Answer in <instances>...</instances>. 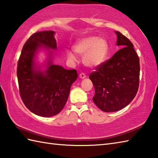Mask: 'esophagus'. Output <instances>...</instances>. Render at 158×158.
I'll list each match as a JSON object with an SVG mask.
<instances>
[{"label": "esophagus", "mask_w": 158, "mask_h": 158, "mask_svg": "<svg viewBox=\"0 0 158 158\" xmlns=\"http://www.w3.org/2000/svg\"><path fill=\"white\" fill-rule=\"evenodd\" d=\"M79 77H80V78H81V79H84V78H85V77H86V75H85L84 73H81L79 74Z\"/></svg>", "instance_id": "obj_1"}]
</instances>
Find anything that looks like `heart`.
<instances>
[{
  "label": "heart",
  "instance_id": "obj_1",
  "mask_svg": "<svg viewBox=\"0 0 158 158\" xmlns=\"http://www.w3.org/2000/svg\"><path fill=\"white\" fill-rule=\"evenodd\" d=\"M73 49L77 55L83 56L84 64L90 68H95L105 61L108 53V44L103 39L87 37L77 42L73 46ZM67 58L71 61H75L76 58L72 52H68Z\"/></svg>",
  "mask_w": 158,
  "mask_h": 158
}]
</instances>
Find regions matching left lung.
I'll use <instances>...</instances> for the list:
<instances>
[{
  "label": "left lung",
  "mask_w": 158,
  "mask_h": 158,
  "mask_svg": "<svg viewBox=\"0 0 158 158\" xmlns=\"http://www.w3.org/2000/svg\"><path fill=\"white\" fill-rule=\"evenodd\" d=\"M120 49L111 58L89 74L95 89L93 102L105 112H114L128 105L139 86L140 62L132 43L115 31Z\"/></svg>",
  "instance_id": "obj_1"
}]
</instances>
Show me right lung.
Wrapping results in <instances>:
<instances>
[{"instance_id":"1","label":"right lung","mask_w":158,"mask_h":158,"mask_svg":"<svg viewBox=\"0 0 158 158\" xmlns=\"http://www.w3.org/2000/svg\"><path fill=\"white\" fill-rule=\"evenodd\" d=\"M53 35L54 31H45L30 36L23 46L17 68L19 95L23 104L41 117L54 116L61 111L68 100L70 86L78 77L75 69L66 70L51 62L45 71L35 70L34 58L38 49L43 45L56 49Z\"/></svg>"}]
</instances>
